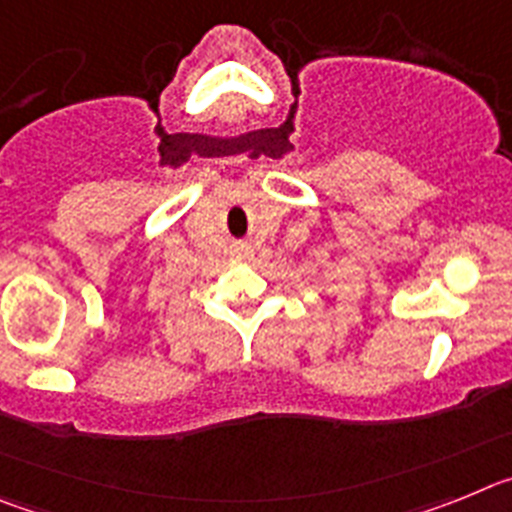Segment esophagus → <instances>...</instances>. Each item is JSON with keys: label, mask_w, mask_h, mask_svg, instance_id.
Masks as SVG:
<instances>
[{"label": "esophagus", "mask_w": 512, "mask_h": 512, "mask_svg": "<svg viewBox=\"0 0 512 512\" xmlns=\"http://www.w3.org/2000/svg\"><path fill=\"white\" fill-rule=\"evenodd\" d=\"M233 253H235V259H248V256L253 253V248L248 246V243H235Z\"/></svg>", "instance_id": "obj_1"}]
</instances>
